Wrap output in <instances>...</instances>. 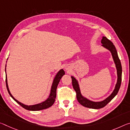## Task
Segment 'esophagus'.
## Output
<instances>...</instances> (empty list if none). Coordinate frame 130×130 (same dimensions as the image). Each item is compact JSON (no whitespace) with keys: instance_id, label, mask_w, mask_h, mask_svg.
<instances>
[{"instance_id":"1","label":"esophagus","mask_w":130,"mask_h":130,"mask_svg":"<svg viewBox=\"0 0 130 130\" xmlns=\"http://www.w3.org/2000/svg\"><path fill=\"white\" fill-rule=\"evenodd\" d=\"M66 69H68V68H66Z\"/></svg>"}]
</instances>
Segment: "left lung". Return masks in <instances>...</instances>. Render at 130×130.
Masks as SVG:
<instances>
[{
	"mask_svg": "<svg viewBox=\"0 0 130 130\" xmlns=\"http://www.w3.org/2000/svg\"><path fill=\"white\" fill-rule=\"evenodd\" d=\"M101 43L102 44V46L105 47L106 48L108 49L111 53H112L113 60L116 64V67L117 69V82L115 86V88L114 91L105 100L102 101L101 102H92L91 101L87 100L86 98L83 97L81 93H80V88L79 84L76 80L75 78H74L73 76H72V86L73 87L75 90V91L76 92V98L77 100L82 105H83L84 107L88 108L91 109H101L102 108H104L105 106L116 95L117 92H118L119 89H120L121 83V74H122V68H121V65L120 62V60L118 57V54H117V50L116 49V47H115L114 44L113 43L111 42L110 40L106 38V37L103 36L102 39L101 40Z\"/></svg>",
	"mask_w": 130,
	"mask_h": 130,
	"instance_id": "left-lung-1",
	"label": "left lung"
}]
</instances>
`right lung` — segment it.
<instances>
[{"mask_svg":"<svg viewBox=\"0 0 130 130\" xmlns=\"http://www.w3.org/2000/svg\"><path fill=\"white\" fill-rule=\"evenodd\" d=\"M65 75V72L63 69H61L57 73V75L55 76V77L54 79V81H53V85L51 86V92L50 94V96H49L48 98L47 99L46 101H45L44 102H43L40 104H37V105H30V106H28L25 105L22 103L18 101L17 100H15L14 98L13 95L10 93L9 91V87H8V84H7V76L6 75V87H7V91L9 92L10 95L11 96L12 98L15 101V102H17L18 104L20 105L22 108H24L25 109H27L29 110H33V111H36V110H40L43 109H45L48 108L49 107L51 106L54 104L55 102V98H56V93H57V86L58 85V83L59 81H60V79L61 77Z\"/></svg>","mask_w":130,"mask_h":130,"instance_id":"1","label":"right lung"}]
</instances>
